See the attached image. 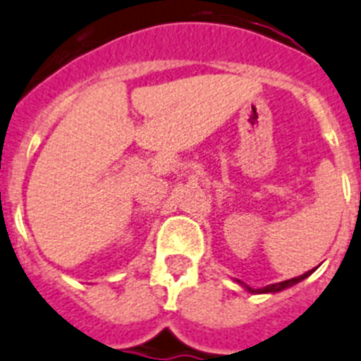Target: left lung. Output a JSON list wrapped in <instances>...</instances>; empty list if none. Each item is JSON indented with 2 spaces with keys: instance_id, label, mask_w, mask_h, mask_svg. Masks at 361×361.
Listing matches in <instances>:
<instances>
[{
  "instance_id": "obj_1",
  "label": "left lung",
  "mask_w": 361,
  "mask_h": 361,
  "mask_svg": "<svg viewBox=\"0 0 361 361\" xmlns=\"http://www.w3.org/2000/svg\"><path fill=\"white\" fill-rule=\"evenodd\" d=\"M316 269V268H314ZM314 269H310V271H307V274H302V275H299V277H293V279H288V281H283V283H275V284H268V286H264V288H259V290H255V288H251V286H246V284H242L240 281H237L238 284H242V286H244V288L247 290V292L250 293H277V292H283V290H286V288H290V286H293V284H298V283H301L302 279H307L308 275L312 274V271H314Z\"/></svg>"
}]
</instances>
